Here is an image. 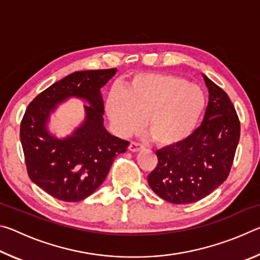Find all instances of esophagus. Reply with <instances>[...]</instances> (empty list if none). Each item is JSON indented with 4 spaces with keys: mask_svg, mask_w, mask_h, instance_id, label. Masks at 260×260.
I'll return each instance as SVG.
<instances>
[{
    "mask_svg": "<svg viewBox=\"0 0 260 260\" xmlns=\"http://www.w3.org/2000/svg\"><path fill=\"white\" fill-rule=\"evenodd\" d=\"M143 148V146H141L140 143H136V142H132L131 144H129V147H128V149L129 150L132 151V152H138L139 150H141V149Z\"/></svg>",
    "mask_w": 260,
    "mask_h": 260,
    "instance_id": "obj_1",
    "label": "esophagus"
}]
</instances>
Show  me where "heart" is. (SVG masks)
<instances>
[{
  "label": "heart",
  "mask_w": 260,
  "mask_h": 260,
  "mask_svg": "<svg viewBox=\"0 0 260 260\" xmlns=\"http://www.w3.org/2000/svg\"><path fill=\"white\" fill-rule=\"evenodd\" d=\"M201 88L165 73L136 76L121 91L111 90L105 102L114 131L127 136L144 128L158 146H173L192 133L203 113Z\"/></svg>",
  "instance_id": "heart-1"
}]
</instances>
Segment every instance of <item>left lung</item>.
Segmentation results:
<instances>
[{
  "instance_id": "8db88e82",
  "label": "left lung",
  "mask_w": 260,
  "mask_h": 260,
  "mask_svg": "<svg viewBox=\"0 0 260 260\" xmlns=\"http://www.w3.org/2000/svg\"><path fill=\"white\" fill-rule=\"evenodd\" d=\"M204 77L209 103L202 125L182 142L157 150L158 164L148 183L173 204L204 199L227 179L240 140L241 125L226 91Z\"/></svg>"
}]
</instances>
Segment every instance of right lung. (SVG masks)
I'll list each match as a JSON object with an SVG mask.
<instances>
[{
    "mask_svg": "<svg viewBox=\"0 0 260 260\" xmlns=\"http://www.w3.org/2000/svg\"><path fill=\"white\" fill-rule=\"evenodd\" d=\"M117 69L88 70L69 74L52 83L28 104L20 122V142L29 179L55 199L85 200L107 178L117 155L126 151L128 141L104 128L101 88ZM69 97L87 100L86 118L72 136L57 139L46 129L55 105Z\"/></svg>",
    "mask_w": 260,
    "mask_h": 260,
    "instance_id": "1",
    "label": "right lung"
}]
</instances>
